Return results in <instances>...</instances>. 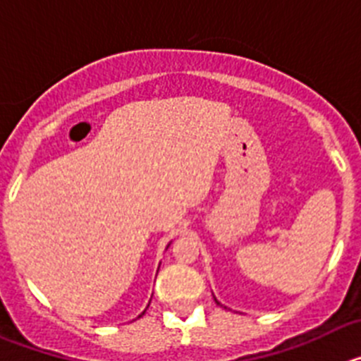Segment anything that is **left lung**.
<instances>
[{"label": "left lung", "instance_id": "obj_1", "mask_svg": "<svg viewBox=\"0 0 361 361\" xmlns=\"http://www.w3.org/2000/svg\"><path fill=\"white\" fill-rule=\"evenodd\" d=\"M215 302H216V298H215ZM216 304H220V302H216Z\"/></svg>", "mask_w": 361, "mask_h": 361}]
</instances>
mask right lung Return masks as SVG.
<instances>
[{
    "mask_svg": "<svg viewBox=\"0 0 361 361\" xmlns=\"http://www.w3.org/2000/svg\"><path fill=\"white\" fill-rule=\"evenodd\" d=\"M168 247H170V244H168ZM168 247H166V250H168ZM141 314H145V311H142V312H141ZM141 314H139V317H141Z\"/></svg>",
    "mask_w": 361,
    "mask_h": 361,
    "instance_id": "add662e5",
    "label": "right lung"
}]
</instances>
